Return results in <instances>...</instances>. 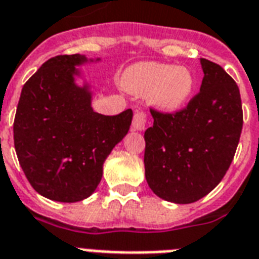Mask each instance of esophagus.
Segmentation results:
<instances>
[{"label":"esophagus","instance_id":"obj_1","mask_svg":"<svg viewBox=\"0 0 259 259\" xmlns=\"http://www.w3.org/2000/svg\"><path fill=\"white\" fill-rule=\"evenodd\" d=\"M133 130L137 132H143L147 127V116L144 112H136L133 116V123H132Z\"/></svg>","mask_w":259,"mask_h":259}]
</instances>
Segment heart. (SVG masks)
<instances>
[{
  "instance_id": "obj_1",
  "label": "heart",
  "mask_w": 259,
  "mask_h": 259,
  "mask_svg": "<svg viewBox=\"0 0 259 259\" xmlns=\"http://www.w3.org/2000/svg\"><path fill=\"white\" fill-rule=\"evenodd\" d=\"M121 85L129 94L144 96L157 111L175 114L190 103L197 78L186 66L160 62H138L126 69Z\"/></svg>"
}]
</instances>
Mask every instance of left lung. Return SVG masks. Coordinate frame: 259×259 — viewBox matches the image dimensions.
<instances>
[{
    "mask_svg": "<svg viewBox=\"0 0 259 259\" xmlns=\"http://www.w3.org/2000/svg\"><path fill=\"white\" fill-rule=\"evenodd\" d=\"M200 94L177 114L151 111L145 130V178L157 197L191 204L210 193L230 168L243 126L240 92L220 65L200 58Z\"/></svg>",
    "mask_w": 259,
    "mask_h": 259,
    "instance_id": "obj_1",
    "label": "left lung"
}]
</instances>
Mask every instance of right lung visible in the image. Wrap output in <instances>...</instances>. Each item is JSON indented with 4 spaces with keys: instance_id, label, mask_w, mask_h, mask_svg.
I'll list each match as a JSON object with an SVG mask.
<instances>
[{
    "instance_id": "add662e5",
    "label": "right lung",
    "mask_w": 259,
    "mask_h": 259,
    "mask_svg": "<svg viewBox=\"0 0 259 259\" xmlns=\"http://www.w3.org/2000/svg\"><path fill=\"white\" fill-rule=\"evenodd\" d=\"M96 62L99 57L57 55L21 90L15 149L31 186L49 200L88 198L102 181L107 156L132 125L130 108L114 116L94 111V87L81 66Z\"/></svg>"
}]
</instances>
